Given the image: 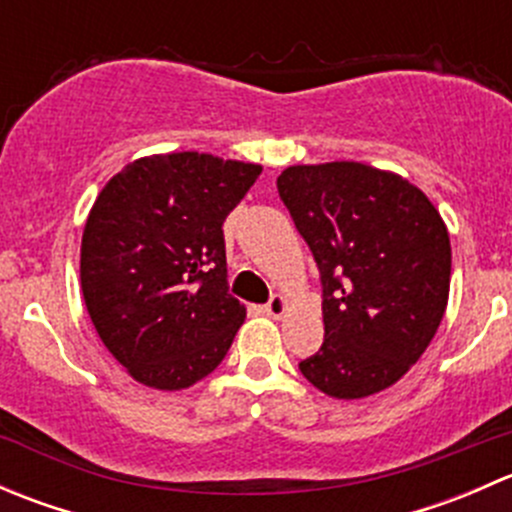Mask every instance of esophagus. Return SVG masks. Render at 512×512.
<instances>
[{
    "instance_id": "esophagus-1",
    "label": "esophagus",
    "mask_w": 512,
    "mask_h": 512,
    "mask_svg": "<svg viewBox=\"0 0 512 512\" xmlns=\"http://www.w3.org/2000/svg\"><path fill=\"white\" fill-rule=\"evenodd\" d=\"M287 307H289L287 299L282 297V294H275V297H272L270 302L265 304V314H267V317H272V319H280L282 314L287 312Z\"/></svg>"
}]
</instances>
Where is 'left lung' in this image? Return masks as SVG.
Segmentation results:
<instances>
[{"label":"left lung","instance_id":"8db88e82","mask_svg":"<svg viewBox=\"0 0 512 512\" xmlns=\"http://www.w3.org/2000/svg\"><path fill=\"white\" fill-rule=\"evenodd\" d=\"M277 190L324 287V344L299 371L332 399L389 389L446 312L451 240L441 213L406 178L354 160L289 165Z\"/></svg>","mask_w":512,"mask_h":512}]
</instances>
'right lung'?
<instances>
[{
  "instance_id": "1",
  "label": "right lung",
  "mask_w": 512,
  "mask_h": 512,
  "mask_svg": "<svg viewBox=\"0 0 512 512\" xmlns=\"http://www.w3.org/2000/svg\"><path fill=\"white\" fill-rule=\"evenodd\" d=\"M260 173L210 153H158L98 193L81 289L103 347L138 384L188 389L225 359L247 312L227 292L223 223Z\"/></svg>"
}]
</instances>
